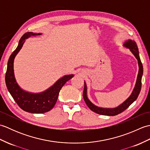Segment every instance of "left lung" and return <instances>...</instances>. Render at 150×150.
Instances as JSON below:
<instances>
[{
    "instance_id": "8db88e82",
    "label": "left lung",
    "mask_w": 150,
    "mask_h": 150,
    "mask_svg": "<svg viewBox=\"0 0 150 150\" xmlns=\"http://www.w3.org/2000/svg\"><path fill=\"white\" fill-rule=\"evenodd\" d=\"M124 46L128 47L131 51L132 53L134 55L135 58L138 60V64H139V73L137 75V79L135 86L133 89V91L131 95L127 98V99L122 104H121L120 106L115 108H103L98 107L95 106L88 99L87 97V87L86 84L84 82V88L83 91V98L85 101L86 104L89 108L93 111V112L98 113L99 115H108V116H114L117 115L122 113L125 110H126L130 105H131L133 102H134L137 98L139 95L140 93V91L141 90V86H142V76L143 74V66L142 64L141 59L139 57V49L137 45L136 42L134 40H128L126 41L125 43L124 44Z\"/></svg>"
}]
</instances>
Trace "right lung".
I'll list each match as a JSON object with an SVG mask.
<instances>
[{
    "label": "right lung",
    "instance_id": "right-lung-1",
    "mask_svg": "<svg viewBox=\"0 0 150 150\" xmlns=\"http://www.w3.org/2000/svg\"><path fill=\"white\" fill-rule=\"evenodd\" d=\"M41 33L28 32L24 33L19 40L17 48L11 53L8 62L6 73L5 81L8 90L12 97L22 110L32 113H43L51 110L55 106L59 97L60 90L67 81L71 79L73 75H68L57 81L54 85L47 90L39 93H29L19 87L16 82L14 71L13 61L16 55L22 48L25 39L31 36L38 35Z\"/></svg>",
    "mask_w": 150,
    "mask_h": 150
}]
</instances>
